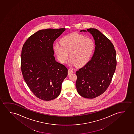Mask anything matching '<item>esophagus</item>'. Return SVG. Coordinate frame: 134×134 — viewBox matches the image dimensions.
<instances>
[{"mask_svg":"<svg viewBox=\"0 0 134 134\" xmlns=\"http://www.w3.org/2000/svg\"><path fill=\"white\" fill-rule=\"evenodd\" d=\"M72 72H73V71H72V69H68V75H69V74H72Z\"/></svg>","mask_w":134,"mask_h":134,"instance_id":"1","label":"esophagus"}]
</instances>
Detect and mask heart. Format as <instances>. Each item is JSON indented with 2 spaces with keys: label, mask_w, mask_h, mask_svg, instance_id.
Masks as SVG:
<instances>
[{
  "label": "heart",
  "mask_w": 134,
  "mask_h": 134,
  "mask_svg": "<svg viewBox=\"0 0 134 134\" xmlns=\"http://www.w3.org/2000/svg\"><path fill=\"white\" fill-rule=\"evenodd\" d=\"M61 45L57 43L54 47L60 62H66L70 53V59L76 66L86 64L92 54L94 44L92 40L77 34L65 37L60 40Z\"/></svg>",
  "instance_id": "b5f03b06"
}]
</instances>
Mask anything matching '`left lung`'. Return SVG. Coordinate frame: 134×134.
Masks as SVG:
<instances>
[{
    "instance_id": "1",
    "label": "left lung",
    "mask_w": 134,
    "mask_h": 134,
    "mask_svg": "<svg viewBox=\"0 0 134 134\" xmlns=\"http://www.w3.org/2000/svg\"><path fill=\"white\" fill-rule=\"evenodd\" d=\"M87 31L94 37L96 47L91 60L76 72V87L81 96L93 99L109 87L117 65L116 52L110 40L98 30L90 28Z\"/></svg>"
}]
</instances>
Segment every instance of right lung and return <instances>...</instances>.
Segmentation results:
<instances>
[{
    "label": "right lung",
    "instance_id": "add662e5",
    "mask_svg": "<svg viewBox=\"0 0 134 134\" xmlns=\"http://www.w3.org/2000/svg\"><path fill=\"white\" fill-rule=\"evenodd\" d=\"M65 30L62 28L38 31L23 45V77L33 94L41 100L49 101L57 97L62 82L68 75V68L57 62L53 55V43Z\"/></svg>",
    "mask_w": 134,
    "mask_h": 134
}]
</instances>
